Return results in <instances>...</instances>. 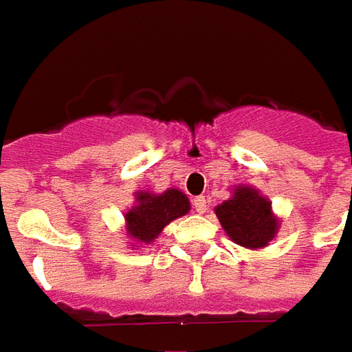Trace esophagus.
I'll list each match as a JSON object with an SVG mask.
<instances>
[{
  "label": "esophagus",
  "mask_w": 352,
  "mask_h": 352,
  "mask_svg": "<svg viewBox=\"0 0 352 352\" xmlns=\"http://www.w3.org/2000/svg\"><path fill=\"white\" fill-rule=\"evenodd\" d=\"M193 208H195V212H199V214H204L206 208H208L206 199H204V197H195V199H193Z\"/></svg>",
  "instance_id": "esophagus-1"
}]
</instances>
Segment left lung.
Instances as JSON below:
<instances>
[{
	"instance_id": "obj_1",
	"label": "left lung",
	"mask_w": 352,
	"mask_h": 352,
	"mask_svg": "<svg viewBox=\"0 0 352 352\" xmlns=\"http://www.w3.org/2000/svg\"><path fill=\"white\" fill-rule=\"evenodd\" d=\"M216 216L229 239L250 250L265 248L278 233L271 201L250 186H236L233 197L216 206Z\"/></svg>"
}]
</instances>
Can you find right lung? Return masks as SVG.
Here are the masks:
<instances>
[{
    "label": "right lung",
    "instance_id": "1",
    "mask_svg": "<svg viewBox=\"0 0 352 352\" xmlns=\"http://www.w3.org/2000/svg\"><path fill=\"white\" fill-rule=\"evenodd\" d=\"M189 208V199L180 189H166L159 195L149 191H138L134 206L124 214L126 235L138 244L153 243L161 235L164 226L188 214Z\"/></svg>",
    "mask_w": 352,
    "mask_h": 352
}]
</instances>
